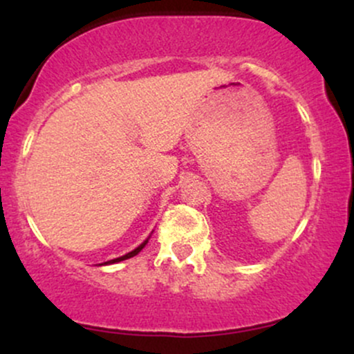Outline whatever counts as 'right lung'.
<instances>
[{
  "mask_svg": "<svg viewBox=\"0 0 354 354\" xmlns=\"http://www.w3.org/2000/svg\"><path fill=\"white\" fill-rule=\"evenodd\" d=\"M146 243H148V239H146L145 243H141L140 246L136 248V250H133L131 253H128V254H124V256H120V258H116V259H111V261H106L104 263V265H111V263H118V261H123V259H128V258H133V256H136L138 253H140L141 250H143V248L146 246Z\"/></svg>",
  "mask_w": 354,
  "mask_h": 354,
  "instance_id": "add662e5",
  "label": "right lung"
}]
</instances>
